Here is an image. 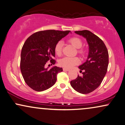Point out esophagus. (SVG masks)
Wrapping results in <instances>:
<instances>
[{
    "mask_svg": "<svg viewBox=\"0 0 125 125\" xmlns=\"http://www.w3.org/2000/svg\"><path fill=\"white\" fill-rule=\"evenodd\" d=\"M63 70L64 71V72H69L70 70L68 69H65V68H63Z\"/></svg>",
    "mask_w": 125,
    "mask_h": 125,
    "instance_id": "34e87169",
    "label": "esophagus"
}]
</instances>
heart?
I'll return each instance as SVG.
<instances>
[{
	"instance_id": "heart-1",
	"label": "heart",
	"mask_w": 125,
	"mask_h": 125,
	"mask_svg": "<svg viewBox=\"0 0 125 125\" xmlns=\"http://www.w3.org/2000/svg\"><path fill=\"white\" fill-rule=\"evenodd\" d=\"M70 43L72 44L73 46L78 49L77 52L78 54L81 56H83L85 54V50L83 48H82L83 46V42L80 38L77 37H71L68 40ZM63 47V42L62 41H59L55 44L54 51L55 52L58 56H60L62 54ZM80 63V59L77 57H64L59 60V64L61 67H63L65 69H70L73 66L77 65Z\"/></svg>"
}]
</instances>
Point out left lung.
I'll use <instances>...</instances> for the list:
<instances>
[{"instance_id":"1","label":"left lung","mask_w":125,"mask_h":125,"mask_svg":"<svg viewBox=\"0 0 125 125\" xmlns=\"http://www.w3.org/2000/svg\"><path fill=\"white\" fill-rule=\"evenodd\" d=\"M75 33L86 38L89 44V55L86 62L78 67L83 76L78 75L70 81L71 86L77 92L87 94L99 86L104 77L108 65V52L102 40L87 30L75 31Z\"/></svg>"}]
</instances>
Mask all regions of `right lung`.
Returning a JSON list of instances; mask_svg holds the SVG:
<instances>
[{
	"mask_svg": "<svg viewBox=\"0 0 125 125\" xmlns=\"http://www.w3.org/2000/svg\"><path fill=\"white\" fill-rule=\"evenodd\" d=\"M70 31H39L26 39L21 54L20 68L25 83L34 91L41 92L51 88L56 83L57 74L62 68L54 66L45 69L47 62L55 64L54 48L56 42L69 33Z\"/></svg>",
	"mask_w": 125,
	"mask_h": 125,
	"instance_id": "obj_1",
	"label": "right lung"
}]
</instances>
